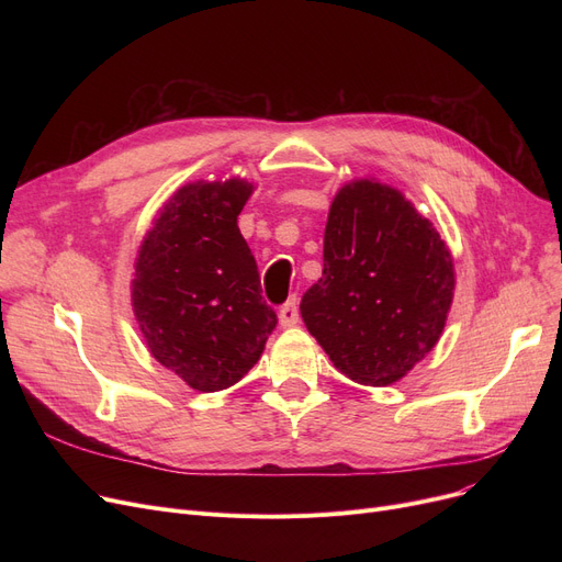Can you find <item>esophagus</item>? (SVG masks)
Instances as JSON below:
<instances>
[{
	"mask_svg": "<svg viewBox=\"0 0 562 562\" xmlns=\"http://www.w3.org/2000/svg\"><path fill=\"white\" fill-rule=\"evenodd\" d=\"M299 299L291 296L282 307H280V326L282 328H293L299 323Z\"/></svg>",
	"mask_w": 562,
	"mask_h": 562,
	"instance_id": "obj_1",
	"label": "esophagus"
}]
</instances>
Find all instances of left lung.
<instances>
[{
    "instance_id": "8db88e82",
    "label": "left lung",
    "mask_w": 562,
    "mask_h": 562,
    "mask_svg": "<svg viewBox=\"0 0 562 562\" xmlns=\"http://www.w3.org/2000/svg\"><path fill=\"white\" fill-rule=\"evenodd\" d=\"M453 289V259L432 223L401 191L356 180L330 204L323 276L301 314L344 375L385 387L435 348Z\"/></svg>"
}]
</instances>
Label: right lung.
I'll return each mask as SVG.
<instances>
[{"label": "right lung", "mask_w": 562, "mask_h": 562, "mask_svg": "<svg viewBox=\"0 0 562 562\" xmlns=\"http://www.w3.org/2000/svg\"><path fill=\"white\" fill-rule=\"evenodd\" d=\"M252 189L239 177L182 187L134 263L132 305L147 350L198 392L239 382L278 326L236 225Z\"/></svg>", "instance_id": "right-lung-1"}]
</instances>
